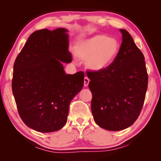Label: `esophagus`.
<instances>
[{
  "label": "esophagus",
  "mask_w": 161,
  "mask_h": 161,
  "mask_svg": "<svg viewBox=\"0 0 161 161\" xmlns=\"http://www.w3.org/2000/svg\"><path fill=\"white\" fill-rule=\"evenodd\" d=\"M89 79L87 78V77H86V78H84V86L85 87H86V86H88V85H89Z\"/></svg>",
  "instance_id": "1"
}]
</instances>
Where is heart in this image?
I'll return each mask as SVG.
<instances>
[{
  "label": "heart",
  "instance_id": "b5f03b06",
  "mask_svg": "<svg viewBox=\"0 0 161 161\" xmlns=\"http://www.w3.org/2000/svg\"><path fill=\"white\" fill-rule=\"evenodd\" d=\"M119 49V42L116 38L97 34L78 42L75 46L74 52L77 57L84 59L86 68L100 72L115 61Z\"/></svg>",
  "mask_w": 161,
  "mask_h": 161
}]
</instances>
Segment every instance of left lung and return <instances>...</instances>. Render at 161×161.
<instances>
[{"instance_id":"1","label":"left lung","mask_w":161,"mask_h":161,"mask_svg":"<svg viewBox=\"0 0 161 161\" xmlns=\"http://www.w3.org/2000/svg\"><path fill=\"white\" fill-rule=\"evenodd\" d=\"M119 31L122 42L115 61L104 70L87 74L94 119L111 131L122 130L136 122L148 84L144 55L130 34L125 29Z\"/></svg>"}]
</instances>
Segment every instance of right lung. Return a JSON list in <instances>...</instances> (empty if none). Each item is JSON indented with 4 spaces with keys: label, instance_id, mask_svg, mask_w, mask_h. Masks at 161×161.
<instances>
[{
    "label": "right lung",
    "instance_id": "add662e5",
    "mask_svg": "<svg viewBox=\"0 0 161 161\" xmlns=\"http://www.w3.org/2000/svg\"><path fill=\"white\" fill-rule=\"evenodd\" d=\"M69 31H36L14 64L12 92L18 113L28 127L41 133L57 131L67 121L70 102L80 92L84 74H66L63 63L72 61Z\"/></svg>",
    "mask_w": 161,
    "mask_h": 161
}]
</instances>
